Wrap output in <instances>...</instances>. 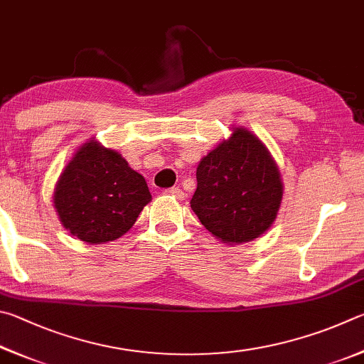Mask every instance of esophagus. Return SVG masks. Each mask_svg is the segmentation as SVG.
Here are the masks:
<instances>
[{
    "mask_svg": "<svg viewBox=\"0 0 364 364\" xmlns=\"http://www.w3.org/2000/svg\"><path fill=\"white\" fill-rule=\"evenodd\" d=\"M164 193L174 196V198H177V200H182L183 198V192L178 187H172V188L164 190Z\"/></svg>",
    "mask_w": 364,
    "mask_h": 364,
    "instance_id": "obj_1",
    "label": "esophagus"
}]
</instances>
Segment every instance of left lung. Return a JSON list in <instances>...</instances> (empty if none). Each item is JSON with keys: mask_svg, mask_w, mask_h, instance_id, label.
Listing matches in <instances>:
<instances>
[{"mask_svg": "<svg viewBox=\"0 0 364 364\" xmlns=\"http://www.w3.org/2000/svg\"><path fill=\"white\" fill-rule=\"evenodd\" d=\"M190 206L215 238L241 245L259 238L277 219L283 198L282 174L256 134L233 127L196 168Z\"/></svg>", "mask_w": 364, "mask_h": 364, "instance_id": "8db88e82", "label": "left lung"}]
</instances>
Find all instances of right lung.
Listing matches in <instances>:
<instances>
[{
    "label": "right lung",
    "instance_id": "add662e5",
    "mask_svg": "<svg viewBox=\"0 0 364 364\" xmlns=\"http://www.w3.org/2000/svg\"><path fill=\"white\" fill-rule=\"evenodd\" d=\"M150 200L145 178L97 140L80 146L54 190L62 225L89 245L123 237Z\"/></svg>",
    "mask_w": 364,
    "mask_h": 364
}]
</instances>
